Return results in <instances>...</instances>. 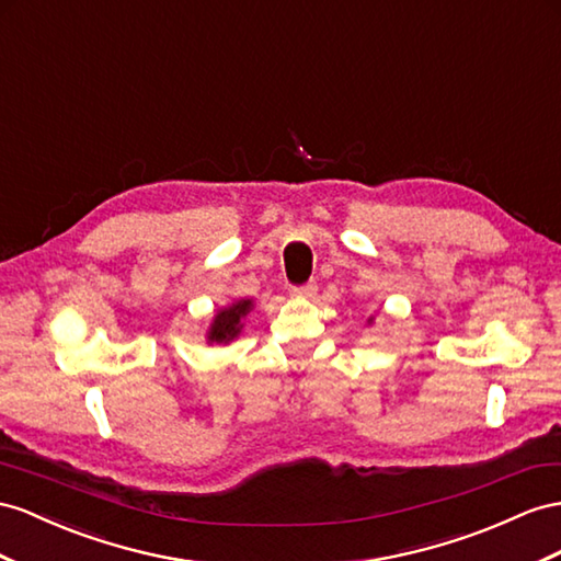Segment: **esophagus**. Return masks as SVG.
I'll use <instances>...</instances> for the list:
<instances>
[{"mask_svg": "<svg viewBox=\"0 0 561 561\" xmlns=\"http://www.w3.org/2000/svg\"><path fill=\"white\" fill-rule=\"evenodd\" d=\"M314 294H318V284H300V286H291V296L296 298H312Z\"/></svg>", "mask_w": 561, "mask_h": 561, "instance_id": "1", "label": "esophagus"}]
</instances>
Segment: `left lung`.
Here are the masks:
<instances>
[{
	"label": "left lung",
	"mask_w": 561,
	"mask_h": 561,
	"mask_svg": "<svg viewBox=\"0 0 561 561\" xmlns=\"http://www.w3.org/2000/svg\"><path fill=\"white\" fill-rule=\"evenodd\" d=\"M367 322H371V318H369V320H367Z\"/></svg>",
	"instance_id": "8db88e82"
}]
</instances>
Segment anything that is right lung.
Returning a JSON list of instances; mask_svg holds the SVG:
<instances>
[{
	"mask_svg": "<svg viewBox=\"0 0 561 561\" xmlns=\"http://www.w3.org/2000/svg\"><path fill=\"white\" fill-rule=\"evenodd\" d=\"M253 308V300L251 298H241V300H234L232 306H227L222 310H218V314H215L213 322H210V329H208V343H229L234 341L239 334H241V320L247 318V314L251 312Z\"/></svg>",
	"mask_w": 561,
	"mask_h": 561,
	"instance_id": "right-lung-1",
	"label": "right lung"
}]
</instances>
